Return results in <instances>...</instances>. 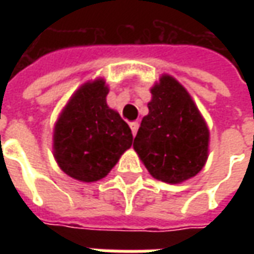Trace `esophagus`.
Listing matches in <instances>:
<instances>
[{
	"label": "esophagus",
	"instance_id": "1",
	"mask_svg": "<svg viewBox=\"0 0 254 254\" xmlns=\"http://www.w3.org/2000/svg\"><path fill=\"white\" fill-rule=\"evenodd\" d=\"M130 129H132L133 136H136V133L138 130V122H130Z\"/></svg>",
	"mask_w": 254,
	"mask_h": 254
}]
</instances>
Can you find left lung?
<instances>
[{
  "label": "left lung",
  "mask_w": 254,
  "mask_h": 254,
  "mask_svg": "<svg viewBox=\"0 0 254 254\" xmlns=\"http://www.w3.org/2000/svg\"><path fill=\"white\" fill-rule=\"evenodd\" d=\"M151 92L148 116L141 121L133 148L154 178L167 184L187 181L205 165L207 125L176 78L162 76Z\"/></svg>",
  "instance_id": "left-lung-1"
}]
</instances>
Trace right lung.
Returning a JSON list of instances; mask_svg holds the SVG:
<instances>
[{
    "label": "right lung",
    "instance_id": "1",
    "mask_svg": "<svg viewBox=\"0 0 254 254\" xmlns=\"http://www.w3.org/2000/svg\"><path fill=\"white\" fill-rule=\"evenodd\" d=\"M107 94L100 78L84 84L54 127V158L64 173L78 181L107 176L133 143L130 127L106 103Z\"/></svg>",
    "mask_w": 254,
    "mask_h": 254
}]
</instances>
